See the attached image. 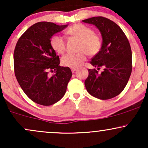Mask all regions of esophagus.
<instances>
[{"label": "esophagus", "mask_w": 148, "mask_h": 148, "mask_svg": "<svg viewBox=\"0 0 148 148\" xmlns=\"http://www.w3.org/2000/svg\"><path fill=\"white\" fill-rule=\"evenodd\" d=\"M76 70H77V68H71V70H72V73L75 72Z\"/></svg>", "instance_id": "34e87169"}]
</instances>
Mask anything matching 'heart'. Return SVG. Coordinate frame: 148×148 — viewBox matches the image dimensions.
<instances>
[{
	"instance_id": "1",
	"label": "heart",
	"mask_w": 148,
	"mask_h": 148,
	"mask_svg": "<svg viewBox=\"0 0 148 148\" xmlns=\"http://www.w3.org/2000/svg\"><path fill=\"white\" fill-rule=\"evenodd\" d=\"M67 34L80 40L79 45L80 52L76 54L68 53L61 59L63 65L69 68H77L87 59V53L90 56L96 55L102 48V39L96 33H93L91 28L83 24H76L69 28ZM52 49L59 54L65 51L66 44L62 37L55 35L50 40Z\"/></svg>"
}]
</instances>
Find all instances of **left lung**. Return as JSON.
<instances>
[{
	"label": "left lung",
	"instance_id": "8db88e82",
	"mask_svg": "<svg viewBox=\"0 0 148 148\" xmlns=\"http://www.w3.org/2000/svg\"><path fill=\"white\" fill-rule=\"evenodd\" d=\"M93 24L102 37V48L91 59V64L97 70L103 67L100 74L96 69H89L85 81L89 94L100 100H108L124 90L132 72V51L130 43L117 24L104 17H93L82 20Z\"/></svg>",
	"mask_w": 148,
	"mask_h": 148
}]
</instances>
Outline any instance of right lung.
Returning a JSON list of instances; mask_svg holds the SVG:
<instances>
[{
	"mask_svg": "<svg viewBox=\"0 0 148 148\" xmlns=\"http://www.w3.org/2000/svg\"><path fill=\"white\" fill-rule=\"evenodd\" d=\"M68 26L37 22L17 42L14 53L15 75L25 94L35 103L52 105L66 92L72 71L59 65V57L51 47L50 39ZM48 71L56 74L50 77Z\"/></svg>",
	"mask_w": 148,
	"mask_h": 148,
	"instance_id": "obj_1",
	"label": "right lung"
}]
</instances>
